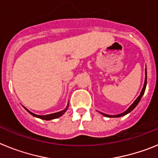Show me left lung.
Instances as JSON below:
<instances>
[{"instance_id": "obj_1", "label": "left lung", "mask_w": 158, "mask_h": 158, "mask_svg": "<svg viewBox=\"0 0 158 158\" xmlns=\"http://www.w3.org/2000/svg\"><path fill=\"white\" fill-rule=\"evenodd\" d=\"M146 82H147V77H146V78H145V82H144V86H143V88H142V92H141L140 95H139V97H138V98L135 100V101L134 102L133 104L130 106V107L128 108L127 110L126 111H124L123 113H121V114H119V115H106V114H104V113H101L102 115H104V116H106V117H115V118H117V117L123 116V115H127V114H128L129 112H131V111H132V110H133L135 107H136L137 104H139V101H140V100H141V98H142V96H143V94H144L145 90H146Z\"/></svg>"}]
</instances>
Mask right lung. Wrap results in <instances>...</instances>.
Returning <instances> with one entry per match:
<instances>
[{
	"instance_id": "add662e5",
	"label": "right lung",
	"mask_w": 158,
	"mask_h": 158,
	"mask_svg": "<svg viewBox=\"0 0 158 158\" xmlns=\"http://www.w3.org/2000/svg\"><path fill=\"white\" fill-rule=\"evenodd\" d=\"M67 108H68V106L66 107V108H65V110H63V111H59V112H56V113H54V114H50V115H35V114H34V113L31 112V111H29L27 109V108H25V109L27 110V111H28L30 114H31L33 116H35V117H38V118H42V119H45V120H51V119H53V118H58V117H60L61 115H62L64 114V113L65 112V111L67 110Z\"/></svg>"
}]
</instances>
